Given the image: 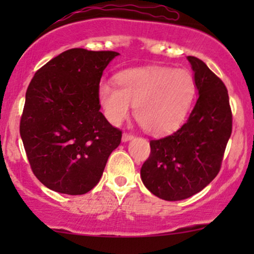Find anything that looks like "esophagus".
<instances>
[{
    "label": "esophagus",
    "mask_w": 254,
    "mask_h": 254,
    "mask_svg": "<svg viewBox=\"0 0 254 254\" xmlns=\"http://www.w3.org/2000/svg\"><path fill=\"white\" fill-rule=\"evenodd\" d=\"M132 138H133V135H131V133L124 132L123 136H122V141H123V142H127V141H130V139H132Z\"/></svg>",
    "instance_id": "1"
}]
</instances>
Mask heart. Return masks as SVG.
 <instances>
[{
  "label": "heart",
  "instance_id": "obj_1",
  "mask_svg": "<svg viewBox=\"0 0 254 254\" xmlns=\"http://www.w3.org/2000/svg\"><path fill=\"white\" fill-rule=\"evenodd\" d=\"M118 86L103 81L98 95L105 116L119 124L135 106V117L147 132L162 135L184 123L196 95L190 71L165 66H143L122 71Z\"/></svg>",
  "mask_w": 254,
  "mask_h": 254
}]
</instances>
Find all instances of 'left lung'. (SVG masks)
<instances>
[{
    "instance_id": "left-lung-1",
    "label": "left lung",
    "mask_w": 254,
    "mask_h": 254,
    "mask_svg": "<svg viewBox=\"0 0 254 254\" xmlns=\"http://www.w3.org/2000/svg\"><path fill=\"white\" fill-rule=\"evenodd\" d=\"M198 92L188 122L170 136L150 141L141 168L145 188L165 200H182L208 186L217 176L232 133L226 86L203 61L188 56Z\"/></svg>"
}]
</instances>
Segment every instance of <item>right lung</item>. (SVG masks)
I'll return each mask as SVG.
<instances>
[{"label": "right lung", "mask_w": 254, "mask_h": 254, "mask_svg": "<svg viewBox=\"0 0 254 254\" xmlns=\"http://www.w3.org/2000/svg\"><path fill=\"white\" fill-rule=\"evenodd\" d=\"M115 51L70 49L32 78L20 136L34 176L52 191L83 194L99 183L122 131L100 112L99 83Z\"/></svg>", "instance_id": "right-lung-1"}]
</instances>
